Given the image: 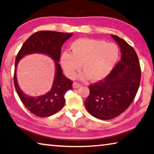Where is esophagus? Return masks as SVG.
<instances>
[{"mask_svg":"<svg viewBox=\"0 0 154 154\" xmlns=\"http://www.w3.org/2000/svg\"><path fill=\"white\" fill-rule=\"evenodd\" d=\"M82 86V85L79 83L78 82H74L73 84H72V87H73V88H79V87Z\"/></svg>","mask_w":154,"mask_h":154,"instance_id":"1","label":"esophagus"}]
</instances>
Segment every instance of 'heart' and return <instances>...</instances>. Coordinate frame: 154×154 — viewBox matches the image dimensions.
<instances>
[{"instance_id": "heart-1", "label": "heart", "mask_w": 154, "mask_h": 154, "mask_svg": "<svg viewBox=\"0 0 154 154\" xmlns=\"http://www.w3.org/2000/svg\"><path fill=\"white\" fill-rule=\"evenodd\" d=\"M69 53L64 52L60 63L65 75L74 78L82 69L81 79L90 78L96 82L104 79L112 71L119 57V48L114 43L97 39L80 38L70 44Z\"/></svg>"}]
</instances>
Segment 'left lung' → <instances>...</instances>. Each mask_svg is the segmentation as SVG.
I'll use <instances>...</instances> for the list:
<instances>
[{"mask_svg":"<svg viewBox=\"0 0 154 154\" xmlns=\"http://www.w3.org/2000/svg\"><path fill=\"white\" fill-rule=\"evenodd\" d=\"M121 47V60L104 79L89 85L85 100L88 112L97 119L110 120L119 116L135 99L141 81L137 54L123 39L112 35Z\"/></svg>","mask_w":154,"mask_h":154,"instance_id":"1","label":"left lung"}]
</instances>
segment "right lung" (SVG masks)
<instances>
[{
    "instance_id": "right-lung-1",
    "label": "right lung",
    "mask_w": 154,
    "mask_h": 154,
    "mask_svg": "<svg viewBox=\"0 0 154 154\" xmlns=\"http://www.w3.org/2000/svg\"><path fill=\"white\" fill-rule=\"evenodd\" d=\"M72 36L71 33L54 31H39L35 32L25 42L17 55L14 72V85L19 98L28 110L39 117H48L58 112L65 103V94L72 89V82L63 75L60 60V50L64 42ZM33 52L44 53L56 60V76L53 88L48 93L38 98L25 95L19 88L16 77V67L19 60L24 55Z\"/></svg>"
}]
</instances>
